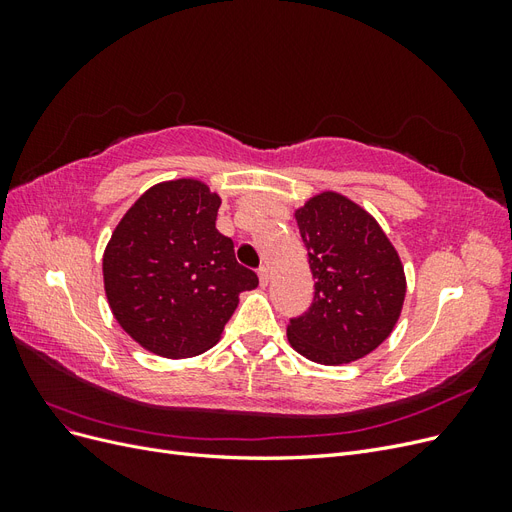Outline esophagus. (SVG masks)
I'll return each instance as SVG.
<instances>
[{"label": "esophagus", "instance_id": "obj_1", "mask_svg": "<svg viewBox=\"0 0 512 512\" xmlns=\"http://www.w3.org/2000/svg\"><path fill=\"white\" fill-rule=\"evenodd\" d=\"M258 280H260V286H267L269 280H271V273L267 267H260L258 269Z\"/></svg>", "mask_w": 512, "mask_h": 512}]
</instances>
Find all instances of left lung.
<instances>
[{"instance_id":"left-lung-1","label":"left lung","mask_w":512,"mask_h":512,"mask_svg":"<svg viewBox=\"0 0 512 512\" xmlns=\"http://www.w3.org/2000/svg\"><path fill=\"white\" fill-rule=\"evenodd\" d=\"M314 275V301L288 322L305 359L344 365L376 350L399 320L406 273L380 224L354 200L320 192L294 211Z\"/></svg>"}]
</instances>
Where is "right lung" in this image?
<instances>
[{
	"label": "right lung",
	"instance_id": "obj_1",
	"mask_svg": "<svg viewBox=\"0 0 512 512\" xmlns=\"http://www.w3.org/2000/svg\"><path fill=\"white\" fill-rule=\"evenodd\" d=\"M222 198L198 179L149 188L108 241L102 273L115 320L136 344L188 359L218 342L258 275L215 228Z\"/></svg>",
	"mask_w": 512,
	"mask_h": 512
}]
</instances>
